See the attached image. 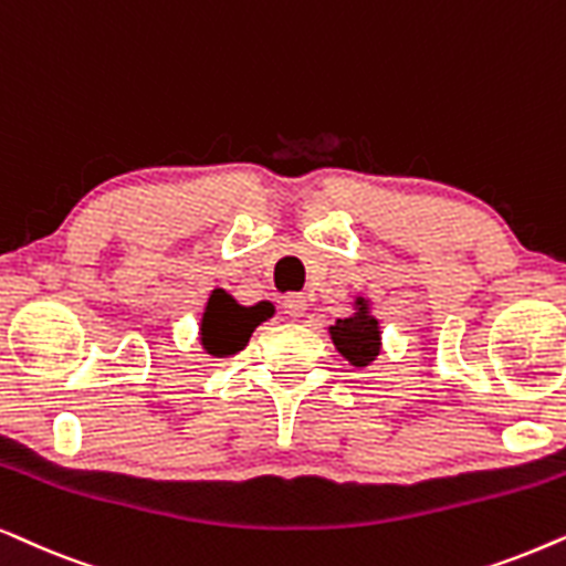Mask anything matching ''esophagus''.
I'll return each mask as SVG.
<instances>
[{
    "label": "esophagus",
    "mask_w": 566,
    "mask_h": 566,
    "mask_svg": "<svg viewBox=\"0 0 566 566\" xmlns=\"http://www.w3.org/2000/svg\"><path fill=\"white\" fill-rule=\"evenodd\" d=\"M282 311L287 313L290 318H300V315H305V311H307V297L297 295V292H292V295H284Z\"/></svg>",
    "instance_id": "esophagus-1"
}]
</instances>
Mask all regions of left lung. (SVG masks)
<instances>
[{"label":"left lung","instance_id":"obj_1","mask_svg":"<svg viewBox=\"0 0 566 566\" xmlns=\"http://www.w3.org/2000/svg\"><path fill=\"white\" fill-rule=\"evenodd\" d=\"M328 336L349 365L357 370L370 367L382 349V328L378 315L373 313V300L357 292L352 300V313L328 326Z\"/></svg>","mask_w":566,"mask_h":566}]
</instances>
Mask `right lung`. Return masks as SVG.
I'll list each match as a JSON object with an SVG mask.
<instances>
[{
    "label": "right lung",
    "instance_id": "add662e5",
    "mask_svg": "<svg viewBox=\"0 0 566 566\" xmlns=\"http://www.w3.org/2000/svg\"><path fill=\"white\" fill-rule=\"evenodd\" d=\"M255 326H259V311L255 307L238 305L228 292L214 290L207 300L205 313H201V349L209 357H230V354H238L240 349H245Z\"/></svg>",
    "mask_w": 566,
    "mask_h": 566
}]
</instances>
